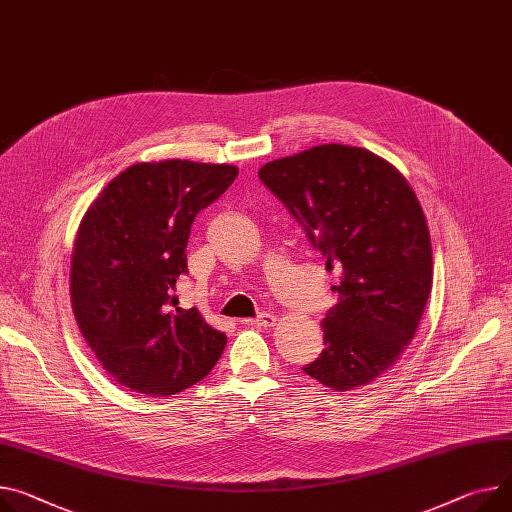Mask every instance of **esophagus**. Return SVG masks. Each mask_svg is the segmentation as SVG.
I'll list each match as a JSON object with an SVG mask.
<instances>
[{
	"label": "esophagus",
	"mask_w": 512,
	"mask_h": 512,
	"mask_svg": "<svg viewBox=\"0 0 512 512\" xmlns=\"http://www.w3.org/2000/svg\"><path fill=\"white\" fill-rule=\"evenodd\" d=\"M242 324H246V326H262V328H270V326L277 324V318H274L272 313H260L258 318L242 320Z\"/></svg>",
	"instance_id": "34e87169"
}]
</instances>
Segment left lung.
<instances>
[{"label": "left lung", "mask_w": 512, "mask_h": 512, "mask_svg": "<svg viewBox=\"0 0 512 512\" xmlns=\"http://www.w3.org/2000/svg\"><path fill=\"white\" fill-rule=\"evenodd\" d=\"M260 180L301 223L338 303L322 322V355L303 371L334 391L369 385L416 334L432 287L426 217L408 180L363 147L326 143L268 162Z\"/></svg>", "instance_id": "obj_1"}]
</instances>
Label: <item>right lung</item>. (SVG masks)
<instances>
[{
    "label": "right lung",
    "instance_id": "1",
    "mask_svg": "<svg viewBox=\"0 0 512 512\" xmlns=\"http://www.w3.org/2000/svg\"><path fill=\"white\" fill-rule=\"evenodd\" d=\"M238 176L231 164L141 162L112 178L75 235L69 293L88 346L121 385L166 398L199 383L227 336L180 309L194 217Z\"/></svg>",
    "mask_w": 512,
    "mask_h": 512
}]
</instances>
